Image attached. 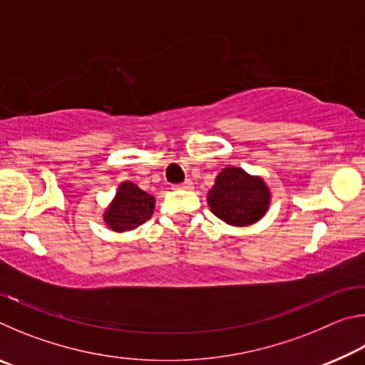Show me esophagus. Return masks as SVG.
Listing matches in <instances>:
<instances>
[{
	"instance_id": "34e87169",
	"label": "esophagus",
	"mask_w": 365,
	"mask_h": 365,
	"mask_svg": "<svg viewBox=\"0 0 365 365\" xmlns=\"http://www.w3.org/2000/svg\"><path fill=\"white\" fill-rule=\"evenodd\" d=\"M174 188H183V190H193V182L191 180H187V182H183V183H180V185H175Z\"/></svg>"
}]
</instances>
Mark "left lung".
Returning <instances> with one entry per match:
<instances>
[{"instance_id":"left-lung-1","label":"left lung","mask_w":365,"mask_h":365,"mask_svg":"<svg viewBox=\"0 0 365 365\" xmlns=\"http://www.w3.org/2000/svg\"><path fill=\"white\" fill-rule=\"evenodd\" d=\"M270 190L262 177L242 168H225L207 193L211 212L232 227H248L261 220L270 206Z\"/></svg>"}]
</instances>
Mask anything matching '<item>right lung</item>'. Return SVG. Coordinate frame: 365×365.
<instances>
[{"instance_id":"1","label":"right lung","mask_w":365,"mask_h":365,"mask_svg":"<svg viewBox=\"0 0 365 365\" xmlns=\"http://www.w3.org/2000/svg\"><path fill=\"white\" fill-rule=\"evenodd\" d=\"M154 196L137 187L133 182H122L115 196L109 202L103 219L113 232H130L151 217L154 211Z\"/></svg>"}]
</instances>
